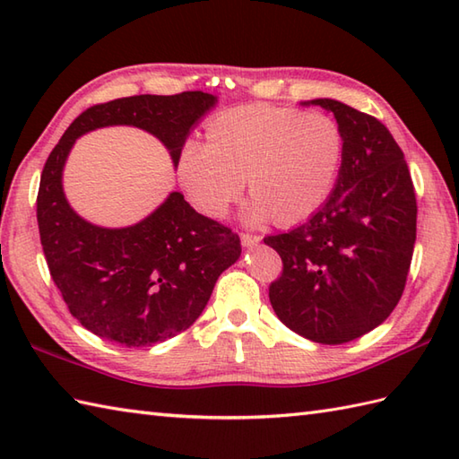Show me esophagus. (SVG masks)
I'll return each mask as SVG.
<instances>
[{
	"label": "esophagus",
	"mask_w": 459,
	"mask_h": 459,
	"mask_svg": "<svg viewBox=\"0 0 459 459\" xmlns=\"http://www.w3.org/2000/svg\"><path fill=\"white\" fill-rule=\"evenodd\" d=\"M240 242H242V247H255V245H258L260 242V237L258 235H250V232H242L240 235Z\"/></svg>",
	"instance_id": "34e87169"
}]
</instances>
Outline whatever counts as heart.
Returning <instances> with one entry per match:
<instances>
[{
  "label": "heart",
  "instance_id": "obj_1",
  "mask_svg": "<svg viewBox=\"0 0 459 459\" xmlns=\"http://www.w3.org/2000/svg\"><path fill=\"white\" fill-rule=\"evenodd\" d=\"M209 143L189 140L178 175L191 203L207 217H224L248 187L255 197L247 219L276 214L296 222L314 212L333 187L345 140L335 118L276 106H240L207 128Z\"/></svg>",
  "mask_w": 459,
  "mask_h": 459
}]
</instances>
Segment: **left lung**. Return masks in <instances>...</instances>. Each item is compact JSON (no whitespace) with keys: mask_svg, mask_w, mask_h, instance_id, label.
Instances as JSON below:
<instances>
[{"mask_svg":"<svg viewBox=\"0 0 459 459\" xmlns=\"http://www.w3.org/2000/svg\"><path fill=\"white\" fill-rule=\"evenodd\" d=\"M333 112L345 152L333 193L317 212L264 242L281 258L268 296L281 324L316 343L368 333L403 298L416 240V195L404 153L375 116Z\"/></svg>","mask_w":459,"mask_h":459,"instance_id":"8db88e82","label":"left lung"}]
</instances>
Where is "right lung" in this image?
Segmentation results:
<instances>
[{
	"mask_svg": "<svg viewBox=\"0 0 459 459\" xmlns=\"http://www.w3.org/2000/svg\"><path fill=\"white\" fill-rule=\"evenodd\" d=\"M214 96L187 91L140 94L86 108L45 161L37 222L51 278L73 317L94 335L126 347L165 341L193 325L214 281L240 256V238L171 193L158 211L128 229L82 221L63 193V165L79 135L128 124L158 135L178 165L191 126Z\"/></svg>",
	"mask_w": 459,
	"mask_h": 459,
	"instance_id": "obj_1",
	"label": "right lung"
}]
</instances>
